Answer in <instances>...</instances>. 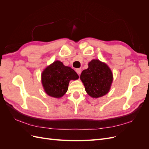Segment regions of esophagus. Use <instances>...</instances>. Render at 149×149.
Returning <instances> with one entry per match:
<instances>
[{
	"label": "esophagus",
	"mask_w": 149,
	"mask_h": 149,
	"mask_svg": "<svg viewBox=\"0 0 149 149\" xmlns=\"http://www.w3.org/2000/svg\"><path fill=\"white\" fill-rule=\"evenodd\" d=\"M76 71L78 74V75H80L81 73V68H77L76 70Z\"/></svg>",
	"instance_id": "1"
}]
</instances>
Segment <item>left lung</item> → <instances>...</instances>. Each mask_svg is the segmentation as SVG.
<instances>
[{"mask_svg":"<svg viewBox=\"0 0 149 149\" xmlns=\"http://www.w3.org/2000/svg\"><path fill=\"white\" fill-rule=\"evenodd\" d=\"M80 79L88 95L93 98H98L109 93L113 74L106 63L95 59L89 62L88 68L82 71Z\"/></svg>","mask_w":149,"mask_h":149,"instance_id":"left-lung-1","label":"left lung"}]
</instances>
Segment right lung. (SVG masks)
<instances>
[{
  "label": "right lung",
  "instance_id": "right-lung-1",
  "mask_svg": "<svg viewBox=\"0 0 149 149\" xmlns=\"http://www.w3.org/2000/svg\"><path fill=\"white\" fill-rule=\"evenodd\" d=\"M79 76L70 66H65L60 61H55L43 70L41 75L42 84L48 96L60 98L68 91L71 80H76Z\"/></svg>",
  "mask_w": 149,
  "mask_h": 149
}]
</instances>
